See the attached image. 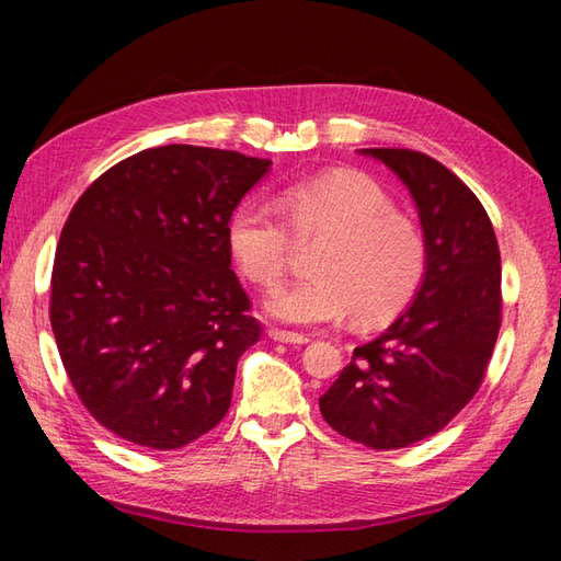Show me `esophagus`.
<instances>
[{"label": "esophagus", "mask_w": 561, "mask_h": 561, "mask_svg": "<svg viewBox=\"0 0 561 561\" xmlns=\"http://www.w3.org/2000/svg\"><path fill=\"white\" fill-rule=\"evenodd\" d=\"M267 335L274 342H284V344H306L308 337L301 335V332H289V330H282V328H270Z\"/></svg>", "instance_id": "34e87169"}]
</instances>
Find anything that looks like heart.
Wrapping results in <instances>:
<instances>
[{
    "label": "heart",
    "mask_w": 561,
    "mask_h": 561,
    "mask_svg": "<svg viewBox=\"0 0 561 561\" xmlns=\"http://www.w3.org/2000/svg\"><path fill=\"white\" fill-rule=\"evenodd\" d=\"M294 238L320 245L311 257L313 277L267 299V313L284 323L325 325L350 313L359 325L386 323L408 308L424 282L428 245L422 226L396 211L392 197L366 175L301 178L279 190L277 209L245 199L229 219L231 255L260 289L279 287Z\"/></svg>",
    "instance_id": "1"
}]
</instances>
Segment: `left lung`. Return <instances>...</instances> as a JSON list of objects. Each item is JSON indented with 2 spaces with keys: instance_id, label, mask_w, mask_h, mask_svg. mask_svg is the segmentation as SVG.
<instances>
[{
  "instance_id": "1",
  "label": "left lung",
  "mask_w": 561,
  "mask_h": 561,
  "mask_svg": "<svg viewBox=\"0 0 561 561\" xmlns=\"http://www.w3.org/2000/svg\"><path fill=\"white\" fill-rule=\"evenodd\" d=\"M400 175L428 245L424 284L383 335L362 344L320 398L344 438L374 450L438 434L480 390L502 328V255L478 195L414 149H366Z\"/></svg>"
}]
</instances>
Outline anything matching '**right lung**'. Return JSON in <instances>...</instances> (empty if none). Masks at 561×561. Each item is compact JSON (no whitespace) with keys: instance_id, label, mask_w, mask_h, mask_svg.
<instances>
[{"instance_id":"right-lung-1","label":"right lung","mask_w":561,"mask_h":561,"mask_svg":"<svg viewBox=\"0 0 561 561\" xmlns=\"http://www.w3.org/2000/svg\"><path fill=\"white\" fill-rule=\"evenodd\" d=\"M270 161L169 145L93 181L59 233L50 325L83 408L129 444L173 450L231 408L262 335L231 270L229 219Z\"/></svg>"}]
</instances>
